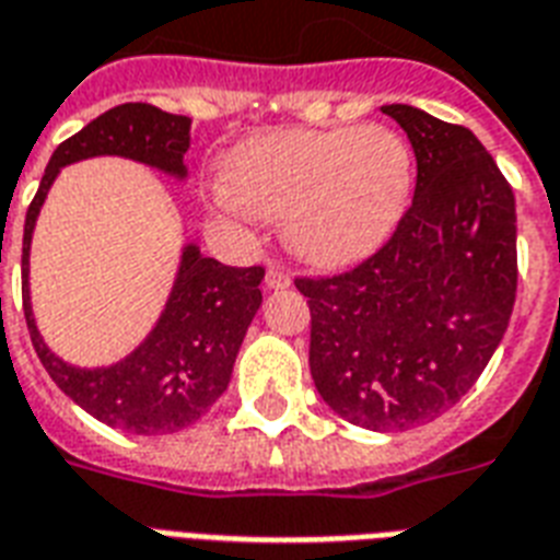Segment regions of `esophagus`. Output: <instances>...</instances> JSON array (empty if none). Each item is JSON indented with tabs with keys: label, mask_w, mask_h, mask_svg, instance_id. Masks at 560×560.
<instances>
[{
	"label": "esophagus",
	"mask_w": 560,
	"mask_h": 560,
	"mask_svg": "<svg viewBox=\"0 0 560 560\" xmlns=\"http://www.w3.org/2000/svg\"><path fill=\"white\" fill-rule=\"evenodd\" d=\"M292 283V277L285 275V271H280L277 266H268L266 271V289H285V285Z\"/></svg>",
	"instance_id": "obj_1"
}]
</instances>
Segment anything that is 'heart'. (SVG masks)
Returning <instances> with one entry per match:
<instances>
[{
    "label": "heart",
    "instance_id": "heart-1",
    "mask_svg": "<svg viewBox=\"0 0 560 560\" xmlns=\"http://www.w3.org/2000/svg\"><path fill=\"white\" fill-rule=\"evenodd\" d=\"M415 154L385 125L280 131L236 154L221 198L257 219H283L285 242L315 266L374 254L409 210Z\"/></svg>",
    "mask_w": 560,
    "mask_h": 560
}]
</instances>
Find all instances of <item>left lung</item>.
Returning a JSON list of instances; mask_svg holds the SVG:
<instances>
[{"mask_svg": "<svg viewBox=\"0 0 560 560\" xmlns=\"http://www.w3.org/2000/svg\"><path fill=\"white\" fill-rule=\"evenodd\" d=\"M418 160L415 198L374 257L298 277L310 298V371L329 409L374 432L453 409L509 329L517 210L500 166L462 125L385 104Z\"/></svg>", "mask_w": 560, "mask_h": 560, "instance_id": "left-lung-1", "label": "left lung"}]
</instances>
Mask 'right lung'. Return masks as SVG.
I'll return each mask as SVG.
<instances>
[{
    "instance_id": "obj_1",
    "label": "right lung",
    "mask_w": 560,
    "mask_h": 560,
    "mask_svg": "<svg viewBox=\"0 0 560 560\" xmlns=\"http://www.w3.org/2000/svg\"><path fill=\"white\" fill-rule=\"evenodd\" d=\"M189 128V116L166 114L151 104H119L60 142L25 212L23 310L34 350L60 392L95 420L133 435H166L192 427L228 392L242 339L262 303L259 283L266 271L221 266L219 259L203 257L195 242H186L166 306L140 348L107 368H78L55 357L37 329L28 254L34 224L60 168L90 158H128L186 180Z\"/></svg>"
}]
</instances>
